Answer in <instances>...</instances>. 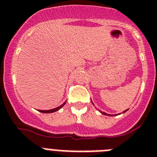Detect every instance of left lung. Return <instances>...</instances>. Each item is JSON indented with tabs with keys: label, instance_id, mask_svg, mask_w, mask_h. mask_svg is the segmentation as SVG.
Instances as JSON below:
<instances>
[{
	"label": "left lung",
	"instance_id": "obj_1",
	"mask_svg": "<svg viewBox=\"0 0 157 157\" xmlns=\"http://www.w3.org/2000/svg\"><path fill=\"white\" fill-rule=\"evenodd\" d=\"M127 110H125V111H123V113H125V112L127 111ZM101 114H105V115H108L107 114H106V113H105V112H101Z\"/></svg>",
	"mask_w": 157,
	"mask_h": 157
}]
</instances>
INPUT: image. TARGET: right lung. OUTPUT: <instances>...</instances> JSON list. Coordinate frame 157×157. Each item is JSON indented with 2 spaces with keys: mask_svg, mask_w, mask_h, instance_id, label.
<instances>
[{
  "mask_svg": "<svg viewBox=\"0 0 157 157\" xmlns=\"http://www.w3.org/2000/svg\"><path fill=\"white\" fill-rule=\"evenodd\" d=\"M66 101L63 104H62V105H60V106H59V107H56L55 108V109H49V110H39L40 112H42V113H52V112H55V111H57V110H59V109H60V108H62L63 106V105H65Z\"/></svg>",
  "mask_w": 157,
  "mask_h": 157,
  "instance_id": "add662e5",
  "label": "right lung"
}]
</instances>
